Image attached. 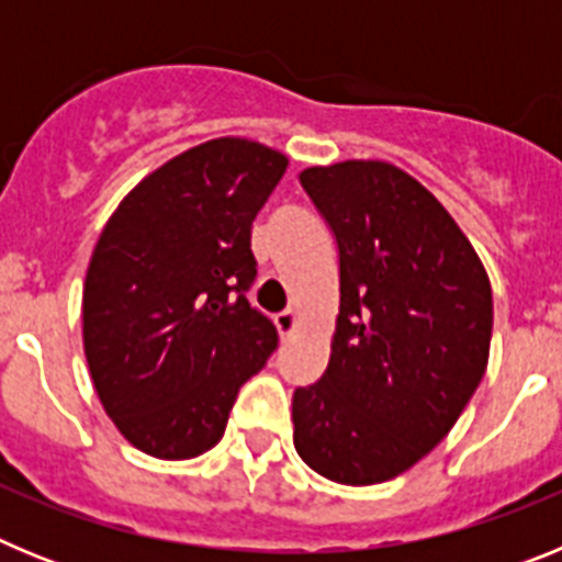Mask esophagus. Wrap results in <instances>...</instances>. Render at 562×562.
<instances>
[{
  "label": "esophagus",
  "instance_id": "obj_1",
  "mask_svg": "<svg viewBox=\"0 0 562 562\" xmlns=\"http://www.w3.org/2000/svg\"><path fill=\"white\" fill-rule=\"evenodd\" d=\"M276 329L281 337H290L292 331L297 329V312L295 310H284L276 315Z\"/></svg>",
  "mask_w": 562,
  "mask_h": 562
}]
</instances>
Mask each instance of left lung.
Returning <instances> with one entry per match:
<instances>
[{
	"instance_id": "obj_1",
	"label": "left lung",
	"mask_w": 562,
	"mask_h": 562,
	"mask_svg": "<svg viewBox=\"0 0 562 562\" xmlns=\"http://www.w3.org/2000/svg\"><path fill=\"white\" fill-rule=\"evenodd\" d=\"M340 252L324 376L292 396L297 456L337 484L396 479L439 445L479 389L493 290L428 188L391 162L301 171Z\"/></svg>"
}]
</instances>
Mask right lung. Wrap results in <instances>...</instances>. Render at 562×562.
<instances>
[{"label":"right lung","mask_w":562,"mask_h":562,"mask_svg":"<svg viewBox=\"0 0 562 562\" xmlns=\"http://www.w3.org/2000/svg\"><path fill=\"white\" fill-rule=\"evenodd\" d=\"M284 154L220 137L151 171L109 216L83 281V355L114 428L154 459L202 456L278 331L245 292L250 227Z\"/></svg>","instance_id":"1"}]
</instances>
